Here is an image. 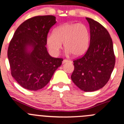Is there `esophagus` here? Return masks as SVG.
<instances>
[{
  "label": "esophagus",
  "instance_id": "1",
  "mask_svg": "<svg viewBox=\"0 0 124 124\" xmlns=\"http://www.w3.org/2000/svg\"><path fill=\"white\" fill-rule=\"evenodd\" d=\"M69 61H69V60H64L63 61V64H64V63H67V62H69Z\"/></svg>",
  "mask_w": 124,
  "mask_h": 124
}]
</instances>
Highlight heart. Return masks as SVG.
Masks as SVG:
<instances>
[{
	"instance_id": "heart-1",
	"label": "heart",
	"mask_w": 124,
	"mask_h": 124,
	"mask_svg": "<svg viewBox=\"0 0 124 124\" xmlns=\"http://www.w3.org/2000/svg\"><path fill=\"white\" fill-rule=\"evenodd\" d=\"M63 43L68 54L76 57L82 56L89 47V30L83 23H64L56 27L53 34L47 37V46L54 55L58 54Z\"/></svg>"
}]
</instances>
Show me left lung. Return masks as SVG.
I'll list each match as a JSON object with an SVG mask.
<instances>
[{
  "label": "left lung",
  "instance_id": "1",
  "mask_svg": "<svg viewBox=\"0 0 124 124\" xmlns=\"http://www.w3.org/2000/svg\"><path fill=\"white\" fill-rule=\"evenodd\" d=\"M90 28V44L82 57L74 60L71 79L85 92L103 88L110 78L115 65L111 38L107 29L93 19L86 17Z\"/></svg>",
  "mask_w": 124,
  "mask_h": 124
}]
</instances>
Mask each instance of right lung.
I'll use <instances>...</instances> for the list:
<instances>
[{"label": "right lung", "instance_id": "right-lung-1", "mask_svg": "<svg viewBox=\"0 0 124 124\" xmlns=\"http://www.w3.org/2000/svg\"><path fill=\"white\" fill-rule=\"evenodd\" d=\"M56 22L52 15L26 20L16 29L8 49L11 74L23 88L37 91L50 80L63 59L52 57L46 47L50 28Z\"/></svg>", "mask_w": 124, "mask_h": 124}]
</instances>
